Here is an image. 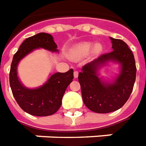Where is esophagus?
Here are the masks:
<instances>
[{
	"label": "esophagus",
	"mask_w": 146,
	"mask_h": 146,
	"mask_svg": "<svg viewBox=\"0 0 146 146\" xmlns=\"http://www.w3.org/2000/svg\"><path fill=\"white\" fill-rule=\"evenodd\" d=\"M78 76H79V72L77 71H74V78H75V79H77Z\"/></svg>",
	"instance_id": "1"
}]
</instances>
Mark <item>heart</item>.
<instances>
[{
    "label": "heart",
    "mask_w": 146,
    "mask_h": 146,
    "mask_svg": "<svg viewBox=\"0 0 146 146\" xmlns=\"http://www.w3.org/2000/svg\"><path fill=\"white\" fill-rule=\"evenodd\" d=\"M92 48V54L98 55L102 50V45L100 44H93L92 42H81L78 44L72 50L71 56L73 58H79L86 56Z\"/></svg>",
    "instance_id": "obj_1"
}]
</instances>
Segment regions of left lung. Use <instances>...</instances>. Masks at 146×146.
Returning <instances> with one entry per match:
<instances>
[{
	"label": "left lung",
	"mask_w": 146,
	"mask_h": 146,
	"mask_svg": "<svg viewBox=\"0 0 146 146\" xmlns=\"http://www.w3.org/2000/svg\"><path fill=\"white\" fill-rule=\"evenodd\" d=\"M113 51L84 65L79 82L84 104L98 113L113 112L122 107L129 98L136 79L134 56L121 40L110 37ZM109 62L119 64V73L110 80L102 79L100 70Z\"/></svg>",
	"instance_id": "8db88e82"
}]
</instances>
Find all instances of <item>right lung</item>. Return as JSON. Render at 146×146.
Segmentation results:
<instances>
[{
    "label": "right lung",
    "mask_w": 146,
    "mask_h": 146,
    "mask_svg": "<svg viewBox=\"0 0 146 146\" xmlns=\"http://www.w3.org/2000/svg\"><path fill=\"white\" fill-rule=\"evenodd\" d=\"M44 48L58 52L53 36L44 33H38L25 40L13 58L9 73V83L16 101L21 109L34 116H49L57 112L62 104V98L68 85L72 82L73 69L65 73L56 72L50 75L42 86L29 88L18 77L17 67L21 60L36 49Z\"/></svg>",
    "instance_id": "add662e5"
}]
</instances>
